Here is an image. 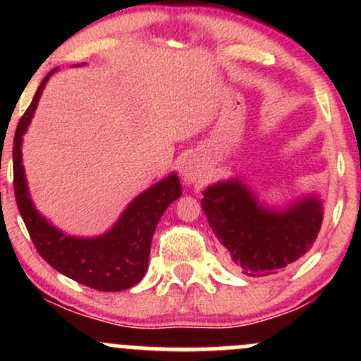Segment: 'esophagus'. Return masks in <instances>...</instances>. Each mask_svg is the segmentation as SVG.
<instances>
[{
	"label": "esophagus",
	"instance_id": "34e87169",
	"mask_svg": "<svg viewBox=\"0 0 361 361\" xmlns=\"http://www.w3.org/2000/svg\"><path fill=\"white\" fill-rule=\"evenodd\" d=\"M204 176V168H202L195 159H188V163L185 164L183 169V180L186 183H197V181H202Z\"/></svg>",
	"mask_w": 361,
	"mask_h": 361
}]
</instances>
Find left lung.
Returning a JSON list of instances; mask_svg holds the SVG:
<instances>
[{"instance_id":"8db88e82","label":"left lung","mask_w":361,"mask_h":361,"mask_svg":"<svg viewBox=\"0 0 361 361\" xmlns=\"http://www.w3.org/2000/svg\"><path fill=\"white\" fill-rule=\"evenodd\" d=\"M202 209L233 264L247 276H264L290 267L307 252L322 224L317 198L287 210H268L241 181H222L204 192Z\"/></svg>"}]
</instances>
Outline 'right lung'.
Listing matches in <instances>:
<instances>
[{
  "label": "right lung",
  "mask_w": 361,
  "mask_h": 361,
  "mask_svg": "<svg viewBox=\"0 0 361 361\" xmlns=\"http://www.w3.org/2000/svg\"><path fill=\"white\" fill-rule=\"evenodd\" d=\"M54 71L40 82L34 100L22 115L15 132L13 188L16 205L32 243L52 268L78 283L100 292L127 290L139 283L147 270L152 234L168 205L180 198V180L176 175H171L140 193L127 207L118 222L100 238H73L52 227L37 212L28 197L22 166V135L30 126L45 82Z\"/></svg>",
  "instance_id": "1"
}]
</instances>
